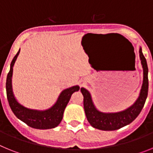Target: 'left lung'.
Wrapping results in <instances>:
<instances>
[{
  "instance_id": "left-lung-1",
  "label": "left lung",
  "mask_w": 153,
  "mask_h": 153,
  "mask_svg": "<svg viewBox=\"0 0 153 153\" xmlns=\"http://www.w3.org/2000/svg\"><path fill=\"white\" fill-rule=\"evenodd\" d=\"M140 57L143 69V81L140 96L133 105L123 111L117 113L99 111L93 104L90 92L83 87L80 89L83 96V107L86 119L92 126L100 130H116L131 123L139 116L145 104L149 89L148 66L141 47L140 48Z\"/></svg>"
}]
</instances>
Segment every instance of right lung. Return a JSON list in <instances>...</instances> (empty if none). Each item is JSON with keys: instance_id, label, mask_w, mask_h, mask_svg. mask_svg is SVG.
I'll return each mask as SVG.
<instances>
[{"instance_id": "1", "label": "right lung", "mask_w": 153, "mask_h": 153, "mask_svg": "<svg viewBox=\"0 0 153 153\" xmlns=\"http://www.w3.org/2000/svg\"><path fill=\"white\" fill-rule=\"evenodd\" d=\"M20 50L10 63V71L8 73L6 81V91L7 100L10 107L16 117L29 126L39 129H52L57 126L61 122L64 109L70 101L71 95L79 90V86H71L61 92L55 104L46 110L31 109L19 103L14 97L12 90L11 78L13 74V67L14 65Z\"/></svg>"}]
</instances>
